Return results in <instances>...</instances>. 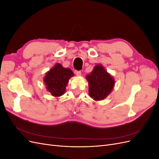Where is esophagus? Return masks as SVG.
Returning a JSON list of instances; mask_svg holds the SVG:
<instances>
[{
	"label": "esophagus",
	"instance_id": "obj_1",
	"mask_svg": "<svg viewBox=\"0 0 159 159\" xmlns=\"http://www.w3.org/2000/svg\"><path fill=\"white\" fill-rule=\"evenodd\" d=\"M75 75H81V71H79V70H75L74 71Z\"/></svg>",
	"mask_w": 159,
	"mask_h": 159
}]
</instances>
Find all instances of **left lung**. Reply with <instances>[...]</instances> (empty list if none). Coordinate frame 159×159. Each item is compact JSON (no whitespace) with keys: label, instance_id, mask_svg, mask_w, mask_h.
Returning <instances> with one entry per match:
<instances>
[{"label":"left lung","instance_id":"8db88e82","mask_svg":"<svg viewBox=\"0 0 159 159\" xmlns=\"http://www.w3.org/2000/svg\"><path fill=\"white\" fill-rule=\"evenodd\" d=\"M86 78L89 82V96L96 101L106 98L115 85L112 76L101 65L95 66L93 71L86 76Z\"/></svg>","mask_w":159,"mask_h":159}]
</instances>
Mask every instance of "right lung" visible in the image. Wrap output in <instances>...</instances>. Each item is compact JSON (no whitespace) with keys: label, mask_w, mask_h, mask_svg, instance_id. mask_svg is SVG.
<instances>
[{"label":"right lung","mask_w":159,"mask_h":159,"mask_svg":"<svg viewBox=\"0 0 159 159\" xmlns=\"http://www.w3.org/2000/svg\"><path fill=\"white\" fill-rule=\"evenodd\" d=\"M73 72L69 68H64L57 64L46 74L44 81L48 91L55 97H59L65 93L66 87Z\"/></svg>","instance_id":"right-lung-1"}]
</instances>
